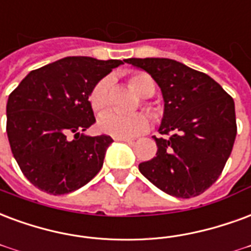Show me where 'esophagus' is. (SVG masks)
I'll use <instances>...</instances> for the list:
<instances>
[{"instance_id": "34e87169", "label": "esophagus", "mask_w": 251, "mask_h": 251, "mask_svg": "<svg viewBox=\"0 0 251 251\" xmlns=\"http://www.w3.org/2000/svg\"><path fill=\"white\" fill-rule=\"evenodd\" d=\"M114 140L122 141V142H127V144H131V142H134V138H130V137H116Z\"/></svg>"}]
</instances>
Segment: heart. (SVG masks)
Masks as SVG:
<instances>
[{"label":"heart","instance_id":"1","mask_svg":"<svg viewBox=\"0 0 251 251\" xmlns=\"http://www.w3.org/2000/svg\"><path fill=\"white\" fill-rule=\"evenodd\" d=\"M127 82L131 88L140 96H142V105L146 110L149 111L150 116L154 120H161L162 110L158 105L149 101V96H151L155 90V83L149 74L137 72L131 73L127 78ZM110 88L111 78L103 77L98 79L97 82L93 85L89 93V102L94 113H102L105 111L110 105ZM150 126V118L148 114L142 111L130 114V116H120L114 111H107L98 120V130L105 134L113 135V137H131L148 130Z\"/></svg>","mask_w":251,"mask_h":251}]
</instances>
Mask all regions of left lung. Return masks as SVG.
Returning <instances> with one entry per match:
<instances>
[{
	"label": "left lung",
	"instance_id": "8db88e82",
	"mask_svg": "<svg viewBox=\"0 0 251 251\" xmlns=\"http://www.w3.org/2000/svg\"><path fill=\"white\" fill-rule=\"evenodd\" d=\"M158 83L165 101L157 155L140 172L162 192L197 197L218 179L237 135L234 101L207 74L169 58H129Z\"/></svg>",
	"mask_w": 251,
	"mask_h": 251
}]
</instances>
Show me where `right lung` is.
Returning <instances> with one entry per match:
<instances>
[{
    "label": "right lung",
    "instance_id": "1",
    "mask_svg": "<svg viewBox=\"0 0 251 251\" xmlns=\"http://www.w3.org/2000/svg\"><path fill=\"white\" fill-rule=\"evenodd\" d=\"M120 59L66 57L31 70L9 96L6 133L24 176L49 194L74 192L96 177L110 135L82 134L96 122L89 93Z\"/></svg>",
    "mask_w": 251,
    "mask_h": 251
}]
</instances>
